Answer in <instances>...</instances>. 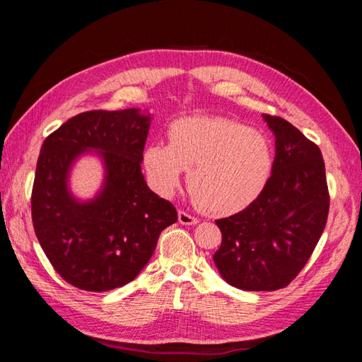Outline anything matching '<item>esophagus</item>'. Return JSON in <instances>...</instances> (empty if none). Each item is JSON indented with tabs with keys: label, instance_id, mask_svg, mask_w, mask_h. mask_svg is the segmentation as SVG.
<instances>
[{
	"label": "esophagus",
	"instance_id": "obj_1",
	"mask_svg": "<svg viewBox=\"0 0 362 362\" xmlns=\"http://www.w3.org/2000/svg\"><path fill=\"white\" fill-rule=\"evenodd\" d=\"M178 221H180L181 225H187V226L196 225V223L199 222L198 218L193 217V216L189 214V213H185V211H180V213H178Z\"/></svg>",
	"mask_w": 362,
	"mask_h": 362
}]
</instances>
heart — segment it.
Instances as JSON below:
<instances>
[{"label":"heart","instance_id":"1","mask_svg":"<svg viewBox=\"0 0 362 362\" xmlns=\"http://www.w3.org/2000/svg\"><path fill=\"white\" fill-rule=\"evenodd\" d=\"M151 187L170 198L189 170L194 204L211 216L245 210L266 189L273 168L267 137L234 119L190 116L169 128V144L152 141L144 149Z\"/></svg>","mask_w":362,"mask_h":362}]
</instances>
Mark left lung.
<instances>
[{
  "label": "left lung",
  "mask_w": 362,
  "mask_h": 362,
  "mask_svg": "<svg viewBox=\"0 0 362 362\" xmlns=\"http://www.w3.org/2000/svg\"><path fill=\"white\" fill-rule=\"evenodd\" d=\"M275 136V160L266 189L243 211L216 221L222 245L213 261L235 288L287 287L310 259L329 211L319 146L286 119L262 115Z\"/></svg>",
  "instance_id": "obj_1"
}]
</instances>
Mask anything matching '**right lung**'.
<instances>
[{
  "instance_id": "add662e5",
  "label": "right lung",
  "mask_w": 362,
  "mask_h": 362,
  "mask_svg": "<svg viewBox=\"0 0 362 362\" xmlns=\"http://www.w3.org/2000/svg\"><path fill=\"white\" fill-rule=\"evenodd\" d=\"M152 116L148 110L86 112L71 117L40 148L31 194L39 243L59 275L86 291L133 281L154 254L158 235L178 221L175 206L152 192L141 173ZM102 161L92 199L70 189L74 164Z\"/></svg>"
}]
</instances>
